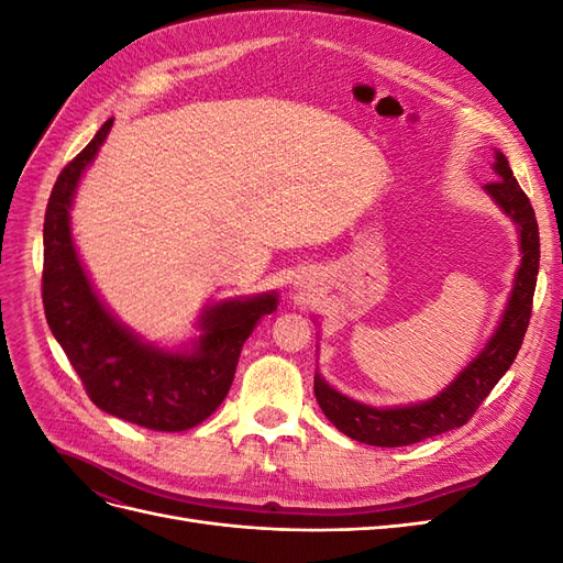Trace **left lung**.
Returning a JSON list of instances; mask_svg holds the SVG:
<instances>
[{"label": "left lung", "instance_id": "1", "mask_svg": "<svg viewBox=\"0 0 563 563\" xmlns=\"http://www.w3.org/2000/svg\"><path fill=\"white\" fill-rule=\"evenodd\" d=\"M493 172L498 180L484 185V192L496 201V207L512 220L519 232L521 261L515 272V284L500 314L496 331L488 338L484 350L457 373L453 383L428 401L406 406H371L356 401L343 391L333 389L323 376L314 373V397L335 428L354 441L368 446H408L416 441L444 434L465 424L488 391L498 385L523 343V333L531 319L533 291L540 265V236L538 220L531 201L519 187L507 157L496 150Z\"/></svg>", "mask_w": 563, "mask_h": 563}]
</instances>
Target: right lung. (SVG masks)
<instances>
[{
    "label": "right lung",
    "instance_id": "1",
    "mask_svg": "<svg viewBox=\"0 0 563 563\" xmlns=\"http://www.w3.org/2000/svg\"><path fill=\"white\" fill-rule=\"evenodd\" d=\"M112 122L100 126L51 190L44 216V314L100 411L147 430L183 432L223 404L246 338L277 310L279 294L211 302L197 319L199 338L178 350L150 343L112 314L84 269L70 225L77 185Z\"/></svg>",
    "mask_w": 563,
    "mask_h": 563
}]
</instances>
